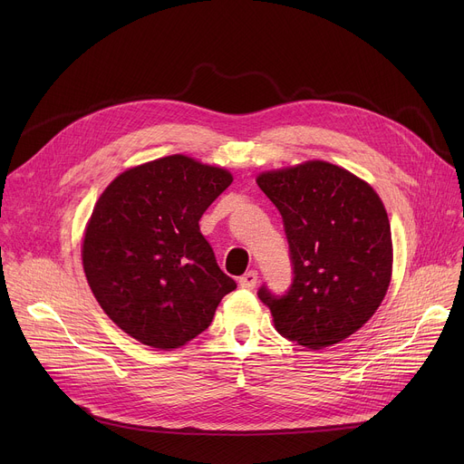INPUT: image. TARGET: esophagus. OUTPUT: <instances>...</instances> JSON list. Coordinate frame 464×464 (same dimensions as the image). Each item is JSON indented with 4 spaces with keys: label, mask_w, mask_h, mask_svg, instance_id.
Returning <instances> with one entry per match:
<instances>
[{
    "label": "esophagus",
    "mask_w": 464,
    "mask_h": 464,
    "mask_svg": "<svg viewBox=\"0 0 464 464\" xmlns=\"http://www.w3.org/2000/svg\"><path fill=\"white\" fill-rule=\"evenodd\" d=\"M256 281H258V274L255 270H249L246 272L240 279H238V285L246 290H253L256 286Z\"/></svg>",
    "instance_id": "34e87169"
}]
</instances>
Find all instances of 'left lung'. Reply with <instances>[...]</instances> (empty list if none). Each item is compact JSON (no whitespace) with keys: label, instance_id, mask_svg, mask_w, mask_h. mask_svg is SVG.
Instances as JSON below:
<instances>
[{"label":"left lung","instance_id":"1","mask_svg":"<svg viewBox=\"0 0 464 464\" xmlns=\"http://www.w3.org/2000/svg\"><path fill=\"white\" fill-rule=\"evenodd\" d=\"M256 183L283 217L294 270L285 295L260 286L258 299L286 340L314 351L343 342L372 317L391 281V226L380 196L326 161L262 172Z\"/></svg>","mask_w":464,"mask_h":464}]
</instances>
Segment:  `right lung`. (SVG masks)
I'll return each instance as SVG.
<instances>
[{
	"instance_id": "1",
	"label": "right lung",
	"mask_w": 464,
	"mask_h": 464,
	"mask_svg": "<svg viewBox=\"0 0 464 464\" xmlns=\"http://www.w3.org/2000/svg\"><path fill=\"white\" fill-rule=\"evenodd\" d=\"M233 176L174 154L128 169L101 194L82 242L88 285L108 317L154 349H178L211 324L237 288L200 233Z\"/></svg>"
}]
</instances>
